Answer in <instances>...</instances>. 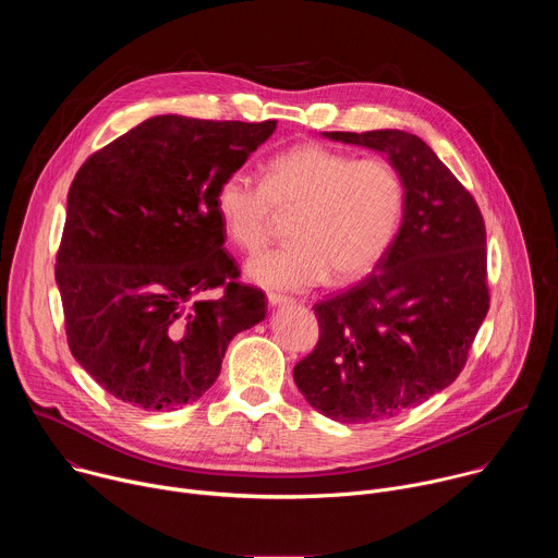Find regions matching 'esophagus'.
<instances>
[{
	"instance_id": "34e87169",
	"label": "esophagus",
	"mask_w": 558,
	"mask_h": 558,
	"mask_svg": "<svg viewBox=\"0 0 558 558\" xmlns=\"http://www.w3.org/2000/svg\"><path fill=\"white\" fill-rule=\"evenodd\" d=\"M267 302H269L271 306H280V304H291L293 298L282 295V293H267Z\"/></svg>"
}]
</instances>
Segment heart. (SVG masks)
<instances>
[{
	"label": "heart",
	"instance_id": "obj_1",
	"mask_svg": "<svg viewBox=\"0 0 558 558\" xmlns=\"http://www.w3.org/2000/svg\"><path fill=\"white\" fill-rule=\"evenodd\" d=\"M214 207L229 241L247 254L269 243L278 216H293L291 245L256 256L245 274L267 289L306 291L329 276L353 284L377 269L400 227L404 187L386 158L302 143L271 158L263 183L245 170L227 174Z\"/></svg>",
	"mask_w": 558,
	"mask_h": 558
}]
</instances>
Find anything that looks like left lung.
I'll return each instance as SVG.
<instances>
[{
	"instance_id": "8db88e82",
	"label": "left lung",
	"mask_w": 558,
	"mask_h": 558,
	"mask_svg": "<svg viewBox=\"0 0 558 558\" xmlns=\"http://www.w3.org/2000/svg\"><path fill=\"white\" fill-rule=\"evenodd\" d=\"M325 136L386 154L404 185V216L388 254L362 282L313 306L320 340L293 368L315 411L366 424L424 404L465 366L490 306L486 225L420 136Z\"/></svg>"
}]
</instances>
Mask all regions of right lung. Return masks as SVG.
I'll return each mask as SVG.
<instances>
[{"label": "right lung", "mask_w": 558, "mask_h": 558, "mask_svg": "<svg viewBox=\"0 0 558 558\" xmlns=\"http://www.w3.org/2000/svg\"><path fill=\"white\" fill-rule=\"evenodd\" d=\"M276 121L151 117L78 168L54 278L74 360L117 400L177 411L216 381L235 333L265 320L214 207ZM220 286L218 299L199 295Z\"/></svg>", "instance_id": "1"}]
</instances>
